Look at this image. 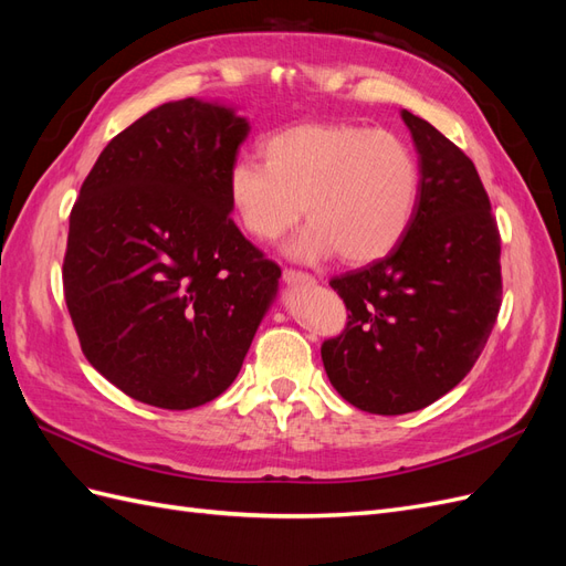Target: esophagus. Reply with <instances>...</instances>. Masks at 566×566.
Here are the masks:
<instances>
[{"mask_svg":"<svg viewBox=\"0 0 566 566\" xmlns=\"http://www.w3.org/2000/svg\"><path fill=\"white\" fill-rule=\"evenodd\" d=\"M283 281L287 285H314L316 279L312 273H304V271H295V269H285L283 271Z\"/></svg>","mask_w":566,"mask_h":566,"instance_id":"34e87169","label":"esophagus"}]
</instances>
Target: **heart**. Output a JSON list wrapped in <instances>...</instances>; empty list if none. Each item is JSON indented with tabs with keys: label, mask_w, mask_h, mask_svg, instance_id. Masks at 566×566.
Returning <instances> with one entry per match:
<instances>
[{
	"label": "heart",
	"mask_w": 566,
	"mask_h": 566,
	"mask_svg": "<svg viewBox=\"0 0 566 566\" xmlns=\"http://www.w3.org/2000/svg\"><path fill=\"white\" fill-rule=\"evenodd\" d=\"M266 165L238 160L229 202L241 227L273 243L304 217L293 245L306 262L339 252L347 264L382 260L399 245L420 198V165L401 136L356 125H297L271 136Z\"/></svg>",
	"instance_id": "1"
}]
</instances>
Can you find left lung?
I'll use <instances>...</instances> for the list:
<instances>
[{"label": "left lung", "instance_id": "8db88e82", "mask_svg": "<svg viewBox=\"0 0 566 566\" xmlns=\"http://www.w3.org/2000/svg\"><path fill=\"white\" fill-rule=\"evenodd\" d=\"M401 117L420 160L413 221L382 260L331 281L349 321L321 345L339 397L378 416L420 410L465 378L503 295L501 233L474 163L427 119Z\"/></svg>", "mask_w": 566, "mask_h": 566}]
</instances>
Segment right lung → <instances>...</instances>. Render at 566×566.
Listing matches in <instances>:
<instances>
[{
  "label": "right lung",
  "mask_w": 566,
  "mask_h": 566,
  "mask_svg": "<svg viewBox=\"0 0 566 566\" xmlns=\"http://www.w3.org/2000/svg\"><path fill=\"white\" fill-rule=\"evenodd\" d=\"M250 125L169 101L104 148L71 212L63 290L87 361L167 410L235 380L281 269L229 217V172Z\"/></svg>",
  "instance_id": "add662e5"
}]
</instances>
